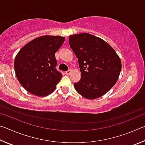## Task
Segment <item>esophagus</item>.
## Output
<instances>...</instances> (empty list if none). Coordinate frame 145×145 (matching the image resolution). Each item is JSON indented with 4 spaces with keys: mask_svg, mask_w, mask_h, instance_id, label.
<instances>
[{
    "mask_svg": "<svg viewBox=\"0 0 145 145\" xmlns=\"http://www.w3.org/2000/svg\"><path fill=\"white\" fill-rule=\"evenodd\" d=\"M71 73H72V70H68V71H67V72H66V74H67V75H69L71 74Z\"/></svg>",
    "mask_w": 145,
    "mask_h": 145,
    "instance_id": "esophagus-1",
    "label": "esophagus"
}]
</instances>
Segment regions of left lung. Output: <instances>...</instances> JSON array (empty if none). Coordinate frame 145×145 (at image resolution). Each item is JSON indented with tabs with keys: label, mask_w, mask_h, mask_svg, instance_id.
Listing matches in <instances>:
<instances>
[{
	"label": "left lung",
	"mask_w": 145,
	"mask_h": 145,
	"mask_svg": "<svg viewBox=\"0 0 145 145\" xmlns=\"http://www.w3.org/2000/svg\"><path fill=\"white\" fill-rule=\"evenodd\" d=\"M69 44L78 58L81 78L75 90L86 99L104 95L116 84L121 70L120 58L106 41L88 33L71 35Z\"/></svg>",
	"instance_id": "left-lung-1"
}]
</instances>
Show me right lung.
Segmentation results:
<instances>
[{
    "label": "right lung",
    "mask_w": 145,
    "mask_h": 145,
    "mask_svg": "<svg viewBox=\"0 0 145 145\" xmlns=\"http://www.w3.org/2000/svg\"><path fill=\"white\" fill-rule=\"evenodd\" d=\"M65 40L60 36H42L24 46L14 59L17 79L32 95L46 97L56 89L62 73L56 70L55 53Z\"/></svg>",
    "instance_id": "1"
}]
</instances>
